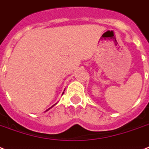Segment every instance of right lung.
Returning <instances> with one entry per match:
<instances>
[{"label": "right lung", "instance_id": "obj_1", "mask_svg": "<svg viewBox=\"0 0 149 149\" xmlns=\"http://www.w3.org/2000/svg\"><path fill=\"white\" fill-rule=\"evenodd\" d=\"M63 93H64V92H63ZM56 104H57V103H56ZM56 104H54V105H53V106H52V107H54V106H55V105H56ZM52 107H50V108H49V109H48V110H46V111H49V109H51Z\"/></svg>", "mask_w": 149, "mask_h": 149}]
</instances>
